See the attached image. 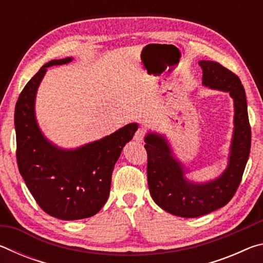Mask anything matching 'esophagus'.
Masks as SVG:
<instances>
[{"instance_id":"obj_1","label":"esophagus","mask_w":263,"mask_h":263,"mask_svg":"<svg viewBox=\"0 0 263 263\" xmlns=\"http://www.w3.org/2000/svg\"><path fill=\"white\" fill-rule=\"evenodd\" d=\"M145 136H146L145 130H142V128H138V130L135 133V137H133V138H135L136 141H142V140H144Z\"/></svg>"}]
</instances>
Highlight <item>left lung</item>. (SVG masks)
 Listing matches in <instances>:
<instances>
[{
  "label": "left lung",
  "mask_w": 263,
  "mask_h": 263,
  "mask_svg": "<svg viewBox=\"0 0 263 263\" xmlns=\"http://www.w3.org/2000/svg\"><path fill=\"white\" fill-rule=\"evenodd\" d=\"M203 84L229 91L234 100V133L229 166L212 182L195 184L184 180L182 164L173 158L162 137L149 133L145 138L147 152V181L153 201L172 215L195 218L208 215L228 204L239 188L251 152V125L241 81L216 61H199Z\"/></svg>",
  "instance_id": "8db88e82"
}]
</instances>
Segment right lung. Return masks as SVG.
Here are the masks:
<instances>
[{
    "mask_svg": "<svg viewBox=\"0 0 263 263\" xmlns=\"http://www.w3.org/2000/svg\"><path fill=\"white\" fill-rule=\"evenodd\" d=\"M72 58L51 60L25 84L15 106L16 159L22 177L39 206L64 220L96 215L110 193L111 175L124 145L137 131L128 124L112 135L75 151L50 144L34 118V97L46 68Z\"/></svg>",
    "mask_w": 263,
    "mask_h": 263,
    "instance_id": "add662e5",
    "label": "right lung"
}]
</instances>
